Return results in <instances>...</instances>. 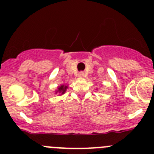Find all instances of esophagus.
<instances>
[{
    "label": "esophagus",
    "mask_w": 154,
    "mask_h": 154,
    "mask_svg": "<svg viewBox=\"0 0 154 154\" xmlns=\"http://www.w3.org/2000/svg\"><path fill=\"white\" fill-rule=\"evenodd\" d=\"M84 75H84L83 72H80L79 74V77H84Z\"/></svg>",
    "instance_id": "esophagus-1"
}]
</instances>
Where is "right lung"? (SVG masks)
<instances>
[{
    "label": "right lung",
    "instance_id": "1",
    "mask_svg": "<svg viewBox=\"0 0 154 154\" xmlns=\"http://www.w3.org/2000/svg\"><path fill=\"white\" fill-rule=\"evenodd\" d=\"M66 88H67V86H65V85H61L60 87H58V91H57V92H59V93L61 94H63L64 92H65V89H66Z\"/></svg>",
    "mask_w": 154,
    "mask_h": 154
}]
</instances>
